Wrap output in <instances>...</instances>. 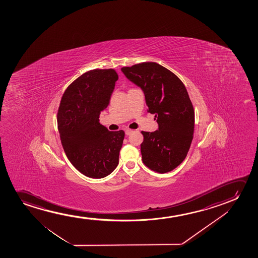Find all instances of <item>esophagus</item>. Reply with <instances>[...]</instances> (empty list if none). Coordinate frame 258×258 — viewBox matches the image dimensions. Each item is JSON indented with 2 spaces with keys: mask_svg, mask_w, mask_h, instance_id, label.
I'll return each mask as SVG.
<instances>
[{
  "mask_svg": "<svg viewBox=\"0 0 258 258\" xmlns=\"http://www.w3.org/2000/svg\"><path fill=\"white\" fill-rule=\"evenodd\" d=\"M131 133H133V131H132V130H128V128H127V130L125 131V134L127 135V136L131 135Z\"/></svg>",
  "mask_w": 258,
  "mask_h": 258,
  "instance_id": "1",
  "label": "esophagus"
}]
</instances>
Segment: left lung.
<instances>
[{
  "label": "left lung",
  "mask_w": 258,
  "mask_h": 258,
  "mask_svg": "<svg viewBox=\"0 0 258 258\" xmlns=\"http://www.w3.org/2000/svg\"><path fill=\"white\" fill-rule=\"evenodd\" d=\"M121 71L143 90L148 112L159 124L154 132L142 131L143 162L157 173L170 172L185 159L193 139L195 112L187 89L176 75L156 62Z\"/></svg>",
  "instance_id": "8db88e82"
}]
</instances>
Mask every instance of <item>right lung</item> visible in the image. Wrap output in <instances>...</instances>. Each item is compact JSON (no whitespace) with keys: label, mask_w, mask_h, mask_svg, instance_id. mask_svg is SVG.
Returning <instances> with one entry per match:
<instances>
[{"label":"right lung","mask_w":258,"mask_h":258,"mask_svg":"<svg viewBox=\"0 0 258 258\" xmlns=\"http://www.w3.org/2000/svg\"><path fill=\"white\" fill-rule=\"evenodd\" d=\"M116 71L92 70L77 78L60 99L57 113L60 142L68 159L85 176H107L119 164L123 131H109L99 114L109 104Z\"/></svg>","instance_id":"right-lung-1"}]
</instances>
